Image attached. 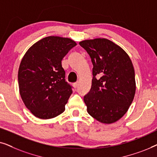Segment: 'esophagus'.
I'll use <instances>...</instances> for the list:
<instances>
[{
	"label": "esophagus",
	"mask_w": 157,
	"mask_h": 157,
	"mask_svg": "<svg viewBox=\"0 0 157 157\" xmlns=\"http://www.w3.org/2000/svg\"><path fill=\"white\" fill-rule=\"evenodd\" d=\"M78 83H74V84H73V86H74V89H76V88L78 87Z\"/></svg>",
	"instance_id": "obj_1"
}]
</instances>
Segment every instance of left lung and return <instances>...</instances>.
Returning <instances> with one entry per match:
<instances>
[{
  "label": "left lung",
  "instance_id": "left-lung-1",
  "mask_svg": "<svg viewBox=\"0 0 157 157\" xmlns=\"http://www.w3.org/2000/svg\"><path fill=\"white\" fill-rule=\"evenodd\" d=\"M79 44L94 66L91 90L83 98L87 112L102 124L114 123L126 113L134 98L132 60L123 48L106 38L83 40Z\"/></svg>",
  "mask_w": 157,
  "mask_h": 157
}]
</instances>
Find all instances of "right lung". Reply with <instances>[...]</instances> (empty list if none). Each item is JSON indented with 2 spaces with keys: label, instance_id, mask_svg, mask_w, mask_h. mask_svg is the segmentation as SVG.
I'll list each match as a JSON object with an SVG mask.
<instances>
[{
  "label": "right lung",
  "instance_id": "1",
  "mask_svg": "<svg viewBox=\"0 0 157 157\" xmlns=\"http://www.w3.org/2000/svg\"><path fill=\"white\" fill-rule=\"evenodd\" d=\"M75 46L71 38L48 36L35 43L23 56L18 73L19 92L36 117L52 119L65 111L72 89L65 81L61 61Z\"/></svg>",
  "mask_w": 157,
  "mask_h": 157
}]
</instances>
